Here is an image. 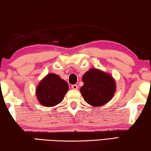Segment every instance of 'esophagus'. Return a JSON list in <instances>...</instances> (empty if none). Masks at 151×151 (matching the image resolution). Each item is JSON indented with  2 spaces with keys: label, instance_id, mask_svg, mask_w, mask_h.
Segmentation results:
<instances>
[{
  "label": "esophagus",
  "instance_id": "34e87169",
  "mask_svg": "<svg viewBox=\"0 0 151 151\" xmlns=\"http://www.w3.org/2000/svg\"><path fill=\"white\" fill-rule=\"evenodd\" d=\"M71 88L73 89V90H77V89L78 88V85H76V84H73L71 86Z\"/></svg>",
  "mask_w": 151,
  "mask_h": 151
}]
</instances>
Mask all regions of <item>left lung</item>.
<instances>
[{"label": "left lung", "mask_w": 151, "mask_h": 151, "mask_svg": "<svg viewBox=\"0 0 151 151\" xmlns=\"http://www.w3.org/2000/svg\"><path fill=\"white\" fill-rule=\"evenodd\" d=\"M84 85L80 93L85 101L92 106H100L112 99L116 91V83L110 74L91 69L84 74Z\"/></svg>", "instance_id": "8db88e82"}]
</instances>
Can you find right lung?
I'll list each match as a JSON object with an SVG mask.
<instances>
[{"instance_id": "add662e5", "label": "right lung", "mask_w": 151, "mask_h": 151, "mask_svg": "<svg viewBox=\"0 0 151 151\" xmlns=\"http://www.w3.org/2000/svg\"><path fill=\"white\" fill-rule=\"evenodd\" d=\"M68 89L67 82L56 74L50 73L39 83L36 95L42 106L53 107L63 101Z\"/></svg>"}]
</instances>
